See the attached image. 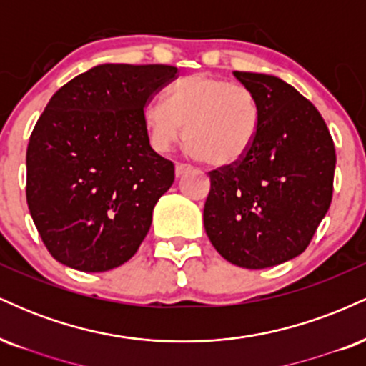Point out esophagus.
I'll return each mask as SVG.
<instances>
[{
  "mask_svg": "<svg viewBox=\"0 0 366 366\" xmlns=\"http://www.w3.org/2000/svg\"><path fill=\"white\" fill-rule=\"evenodd\" d=\"M191 170V167L186 165V163H177V165H175V177H182V175H186L187 172Z\"/></svg>",
  "mask_w": 366,
  "mask_h": 366,
  "instance_id": "34e87169",
  "label": "esophagus"
}]
</instances>
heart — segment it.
I'll return each mask as SVG.
<instances>
[{
	"label": "heart",
	"instance_id": "b5f03b06",
	"mask_svg": "<svg viewBox=\"0 0 366 366\" xmlns=\"http://www.w3.org/2000/svg\"><path fill=\"white\" fill-rule=\"evenodd\" d=\"M142 124L159 153L179 137L212 167L236 165L253 148L262 127V107L246 86L209 74L179 79L165 92V104L148 103Z\"/></svg>",
	"mask_w": 366,
	"mask_h": 366
}]
</instances>
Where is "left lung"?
<instances>
[{
    "instance_id": "8db88e82",
    "label": "left lung",
    "mask_w": 366,
    "mask_h": 366,
    "mask_svg": "<svg viewBox=\"0 0 366 366\" xmlns=\"http://www.w3.org/2000/svg\"><path fill=\"white\" fill-rule=\"evenodd\" d=\"M262 107L244 159L209 172L203 222L227 262L249 270L300 256L330 207L335 149L317 108L275 75L234 72Z\"/></svg>"
}]
</instances>
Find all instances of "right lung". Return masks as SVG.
<instances>
[{
    "label": "right lung",
    "mask_w": 366,
    "mask_h": 366,
    "mask_svg": "<svg viewBox=\"0 0 366 366\" xmlns=\"http://www.w3.org/2000/svg\"><path fill=\"white\" fill-rule=\"evenodd\" d=\"M170 65L103 63L46 104L27 146V204L56 262L108 272L129 262L175 179L151 148L142 110L174 81Z\"/></svg>",
    "instance_id": "right-lung-1"
}]
</instances>
